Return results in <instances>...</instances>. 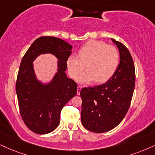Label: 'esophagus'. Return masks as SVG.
Wrapping results in <instances>:
<instances>
[{
    "label": "esophagus",
    "mask_w": 155,
    "mask_h": 155,
    "mask_svg": "<svg viewBox=\"0 0 155 155\" xmlns=\"http://www.w3.org/2000/svg\"><path fill=\"white\" fill-rule=\"evenodd\" d=\"M82 90V87L80 86V85H78V89H77V94L78 95H80V93H81V91Z\"/></svg>",
    "instance_id": "esophagus-1"
}]
</instances>
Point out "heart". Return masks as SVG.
<instances>
[{
  "mask_svg": "<svg viewBox=\"0 0 155 155\" xmlns=\"http://www.w3.org/2000/svg\"><path fill=\"white\" fill-rule=\"evenodd\" d=\"M119 53L116 47L99 40H91L80 49L79 54H70L67 60L70 77L77 78L85 69L77 81L86 84L95 81L104 83L115 73L119 63Z\"/></svg>",
  "mask_w": 155,
  "mask_h": 155,
  "instance_id": "b5f03b06",
  "label": "heart"
}]
</instances>
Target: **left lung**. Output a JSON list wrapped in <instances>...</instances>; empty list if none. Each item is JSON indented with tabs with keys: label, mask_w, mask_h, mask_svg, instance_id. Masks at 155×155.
<instances>
[{
	"label": "left lung",
	"mask_w": 155,
	"mask_h": 155,
	"mask_svg": "<svg viewBox=\"0 0 155 155\" xmlns=\"http://www.w3.org/2000/svg\"><path fill=\"white\" fill-rule=\"evenodd\" d=\"M111 40L120 56L115 73L104 84L81 91L82 124L95 133L106 132L121 123L130 106L134 90L135 68L130 52L122 43Z\"/></svg>",
	"instance_id": "8db88e82"
}]
</instances>
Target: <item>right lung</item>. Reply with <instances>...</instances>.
<instances>
[{
	"label": "right lung",
	"instance_id": "add662e5",
	"mask_svg": "<svg viewBox=\"0 0 155 155\" xmlns=\"http://www.w3.org/2000/svg\"><path fill=\"white\" fill-rule=\"evenodd\" d=\"M72 46L54 37H41L32 43L23 57L16 85L19 110L22 119L34 133L45 134L60 124V113L77 94V83L67 76V60ZM56 57L57 72L48 82L38 79L33 62L41 54Z\"/></svg>",
	"mask_w": 155,
	"mask_h": 155
}]
</instances>
